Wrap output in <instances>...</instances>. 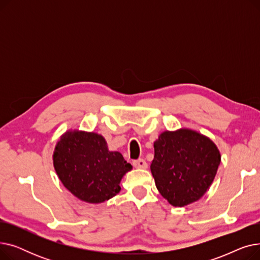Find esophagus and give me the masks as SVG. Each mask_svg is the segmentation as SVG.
I'll return each mask as SVG.
<instances>
[{"instance_id": "1", "label": "esophagus", "mask_w": 260, "mask_h": 260, "mask_svg": "<svg viewBox=\"0 0 260 260\" xmlns=\"http://www.w3.org/2000/svg\"><path fill=\"white\" fill-rule=\"evenodd\" d=\"M133 166L136 168V169H147V163L145 162L144 159H138V160H135L133 161Z\"/></svg>"}]
</instances>
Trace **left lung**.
<instances>
[{"mask_svg": "<svg viewBox=\"0 0 260 260\" xmlns=\"http://www.w3.org/2000/svg\"><path fill=\"white\" fill-rule=\"evenodd\" d=\"M154 149L151 171L156 187L173 207H185L206 194L221 161L216 144L190 128L165 131Z\"/></svg>", "mask_w": 260, "mask_h": 260, "instance_id": "1", "label": "left lung"}]
</instances>
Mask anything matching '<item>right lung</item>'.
Masks as SVG:
<instances>
[{
    "mask_svg": "<svg viewBox=\"0 0 260 260\" xmlns=\"http://www.w3.org/2000/svg\"><path fill=\"white\" fill-rule=\"evenodd\" d=\"M52 161L62 184L78 199L94 204L116 196L123 176L133 169L121 153L109 151L102 135L79 129L61 136Z\"/></svg>",
    "mask_w": 260,
    "mask_h": 260,
    "instance_id": "obj_1",
    "label": "right lung"
}]
</instances>
